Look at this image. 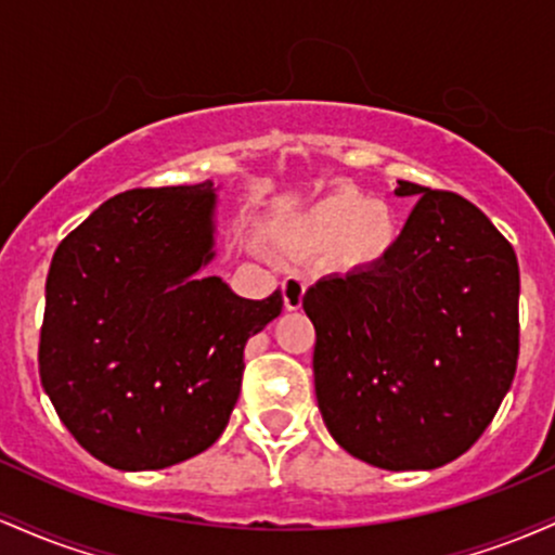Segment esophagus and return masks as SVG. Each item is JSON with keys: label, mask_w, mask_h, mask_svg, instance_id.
<instances>
[{"label": "esophagus", "mask_w": 555, "mask_h": 555, "mask_svg": "<svg viewBox=\"0 0 555 555\" xmlns=\"http://www.w3.org/2000/svg\"><path fill=\"white\" fill-rule=\"evenodd\" d=\"M305 289H308V284H305L302 279H299V276H289V279H284V284H282L284 308H286V310H299V308H302Z\"/></svg>", "instance_id": "1"}]
</instances>
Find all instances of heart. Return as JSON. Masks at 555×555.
Wrapping results in <instances>:
<instances>
[{
  "instance_id": "1",
  "label": "heart",
  "mask_w": 555,
  "mask_h": 555,
  "mask_svg": "<svg viewBox=\"0 0 555 555\" xmlns=\"http://www.w3.org/2000/svg\"><path fill=\"white\" fill-rule=\"evenodd\" d=\"M292 237L305 250H328L331 266L344 273L371 271L391 256L399 221L391 208L358 190H334L315 201L292 224Z\"/></svg>"
}]
</instances>
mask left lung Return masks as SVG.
I'll return each mask as SVG.
<instances>
[{
	"instance_id": "left-lung-1",
	"label": "left lung",
	"mask_w": 555,
	"mask_h": 555,
	"mask_svg": "<svg viewBox=\"0 0 555 555\" xmlns=\"http://www.w3.org/2000/svg\"><path fill=\"white\" fill-rule=\"evenodd\" d=\"M393 195L420 201L391 256L321 279L302 308L328 433L401 473L454 462L499 412L519 358V263L462 195L404 180Z\"/></svg>"
}]
</instances>
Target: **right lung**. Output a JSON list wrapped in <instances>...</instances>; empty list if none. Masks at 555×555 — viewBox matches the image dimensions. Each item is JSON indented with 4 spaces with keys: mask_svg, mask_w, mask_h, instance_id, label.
Instances as JSON below:
<instances>
[{
    "mask_svg": "<svg viewBox=\"0 0 555 555\" xmlns=\"http://www.w3.org/2000/svg\"><path fill=\"white\" fill-rule=\"evenodd\" d=\"M214 182L127 190L56 247L38 373L56 415L114 469L201 454L237 404L245 344L282 313V292L234 295L201 276L216 258Z\"/></svg>",
    "mask_w": 555,
    "mask_h": 555,
    "instance_id": "right-lung-1",
    "label": "right lung"
}]
</instances>
